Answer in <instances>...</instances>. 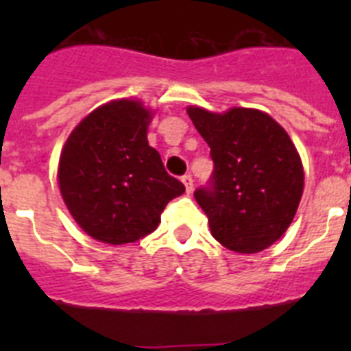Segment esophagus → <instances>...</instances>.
<instances>
[{"instance_id": "obj_1", "label": "esophagus", "mask_w": 351, "mask_h": 351, "mask_svg": "<svg viewBox=\"0 0 351 351\" xmlns=\"http://www.w3.org/2000/svg\"><path fill=\"white\" fill-rule=\"evenodd\" d=\"M181 181H182V184L186 186V193H191V191H193V179H191L190 173L182 176Z\"/></svg>"}]
</instances>
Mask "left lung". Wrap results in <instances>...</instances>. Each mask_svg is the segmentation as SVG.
<instances>
[{
	"label": "left lung",
	"mask_w": 351,
	"mask_h": 351,
	"mask_svg": "<svg viewBox=\"0 0 351 351\" xmlns=\"http://www.w3.org/2000/svg\"><path fill=\"white\" fill-rule=\"evenodd\" d=\"M188 116L214 161L209 184L195 191L213 237L237 253L274 244L290 226L304 190L302 161L288 133L256 108L214 114L188 107Z\"/></svg>",
	"instance_id": "obj_1"
}]
</instances>
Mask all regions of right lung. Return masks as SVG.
<instances>
[{
    "label": "right lung",
    "mask_w": 351,
    "mask_h": 351,
    "mask_svg": "<svg viewBox=\"0 0 351 351\" xmlns=\"http://www.w3.org/2000/svg\"><path fill=\"white\" fill-rule=\"evenodd\" d=\"M151 110L138 100L95 108L61 151L60 190L68 210L93 239L135 243L156 230L160 216L184 184L169 176L147 142Z\"/></svg>",
    "instance_id": "right-lung-1"
}]
</instances>
